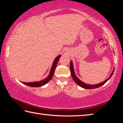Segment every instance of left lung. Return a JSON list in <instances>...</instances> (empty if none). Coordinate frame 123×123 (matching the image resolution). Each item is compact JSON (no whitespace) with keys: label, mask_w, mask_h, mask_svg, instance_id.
<instances>
[{"label":"left lung","mask_w":123,"mask_h":123,"mask_svg":"<svg viewBox=\"0 0 123 123\" xmlns=\"http://www.w3.org/2000/svg\"><path fill=\"white\" fill-rule=\"evenodd\" d=\"M70 72H71V75L73 79L74 80V81L77 84H78L79 86H80V87H82L84 88H86V89H94V88H98V87H100L101 86H103V85H104L106 82L109 79L111 78V76L112 75H113V73H114V70L113 69V71H112V73L110 75V76H109V78H107L106 80L104 81V82L100 83V84H96V85H88L87 84H85V83L81 81L80 79H79L78 78V77L76 76L75 74L74 70V68H73V63L72 61H70Z\"/></svg>","instance_id":"left-lung-1"}]
</instances>
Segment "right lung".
Returning <instances> with one entry per match:
<instances>
[{
    "mask_svg": "<svg viewBox=\"0 0 123 123\" xmlns=\"http://www.w3.org/2000/svg\"><path fill=\"white\" fill-rule=\"evenodd\" d=\"M60 57H61V55H59L58 56L56 57V58H55V59L54 61L53 65H52V67L51 68L49 75H48V76L47 77V78L44 79V80H42L40 81H37V82H22L23 84L27 85V86H31V87H41V86H43V85H45L49 81L51 80L52 78H53V76L54 75V72H55V68H56V67L57 63H58V61H59Z\"/></svg>",
    "mask_w": 123,
    "mask_h": 123,
    "instance_id": "1",
    "label": "right lung"
}]
</instances>
